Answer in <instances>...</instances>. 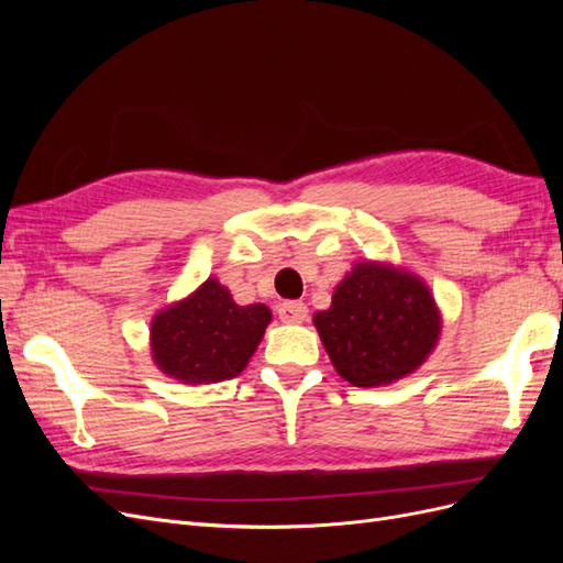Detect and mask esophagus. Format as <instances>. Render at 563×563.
<instances>
[{"instance_id": "esophagus-1", "label": "esophagus", "mask_w": 563, "mask_h": 563, "mask_svg": "<svg viewBox=\"0 0 563 563\" xmlns=\"http://www.w3.org/2000/svg\"><path fill=\"white\" fill-rule=\"evenodd\" d=\"M279 319L284 323H302L308 319V305L300 302V300H288L279 305Z\"/></svg>"}]
</instances>
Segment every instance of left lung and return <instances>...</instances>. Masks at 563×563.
Returning <instances> with one entry per match:
<instances>
[{"label": "left lung", "mask_w": 563, "mask_h": 563, "mask_svg": "<svg viewBox=\"0 0 563 563\" xmlns=\"http://www.w3.org/2000/svg\"><path fill=\"white\" fill-rule=\"evenodd\" d=\"M312 321L338 376L354 387L411 376L441 335L430 286L416 272L380 261L354 263L335 286L331 308Z\"/></svg>", "instance_id": "8db88e82"}]
</instances>
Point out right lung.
Segmentation results:
<instances>
[{"label": "right lung", "mask_w": 563, "mask_h": 563, "mask_svg": "<svg viewBox=\"0 0 563 563\" xmlns=\"http://www.w3.org/2000/svg\"><path fill=\"white\" fill-rule=\"evenodd\" d=\"M269 321L267 305H236L230 288L209 277L190 296L152 317V362L183 385L236 378L258 350Z\"/></svg>", "instance_id": "add662e5"}]
</instances>
